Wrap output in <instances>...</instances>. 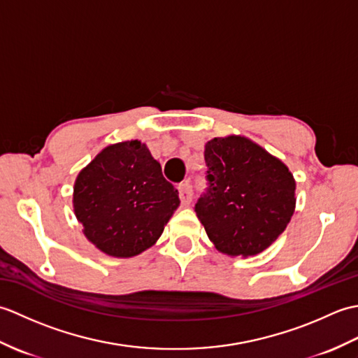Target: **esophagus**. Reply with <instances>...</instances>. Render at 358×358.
<instances>
[{"label":"esophagus","instance_id":"34e87169","mask_svg":"<svg viewBox=\"0 0 358 358\" xmlns=\"http://www.w3.org/2000/svg\"><path fill=\"white\" fill-rule=\"evenodd\" d=\"M178 195L181 199V203L185 204V206H189L192 201V196H194V189L191 183H183L178 186Z\"/></svg>","mask_w":358,"mask_h":358}]
</instances>
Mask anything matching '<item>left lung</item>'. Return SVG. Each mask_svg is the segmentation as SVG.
<instances>
[{"label":"left lung","instance_id":"left-lung-1","mask_svg":"<svg viewBox=\"0 0 358 358\" xmlns=\"http://www.w3.org/2000/svg\"><path fill=\"white\" fill-rule=\"evenodd\" d=\"M208 189L196 217L217 250L249 257L269 248L295 209V180L287 166L246 136L214 138L204 146Z\"/></svg>","mask_w":358,"mask_h":358}]
</instances>
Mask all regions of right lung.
Here are the masks:
<instances>
[{
  "label": "right lung",
  "instance_id": "1",
  "mask_svg": "<svg viewBox=\"0 0 358 358\" xmlns=\"http://www.w3.org/2000/svg\"><path fill=\"white\" fill-rule=\"evenodd\" d=\"M178 204V191L138 140L104 148L73 186V210L86 238L117 258L155 245Z\"/></svg>",
  "mask_w": 358,
  "mask_h": 358
}]
</instances>
